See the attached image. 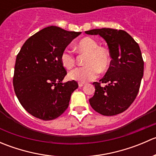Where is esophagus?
<instances>
[{
    "label": "esophagus",
    "instance_id": "1",
    "mask_svg": "<svg viewBox=\"0 0 156 156\" xmlns=\"http://www.w3.org/2000/svg\"><path fill=\"white\" fill-rule=\"evenodd\" d=\"M84 83H82V82H79V83H78V86H79L80 87H83V86H84Z\"/></svg>",
    "mask_w": 156,
    "mask_h": 156
}]
</instances>
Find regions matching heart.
<instances>
[{"mask_svg":"<svg viewBox=\"0 0 156 156\" xmlns=\"http://www.w3.org/2000/svg\"><path fill=\"white\" fill-rule=\"evenodd\" d=\"M78 53H87L84 64L86 66L77 67L69 73V78L81 82L92 81L98 76L99 72H105L111 63L109 51L90 37L81 39L75 46ZM60 62L62 66L71 69L75 64V57L71 50L66 49L60 55Z\"/></svg>","mask_w":156,"mask_h":156,"instance_id":"heart-1","label":"heart"}]
</instances>
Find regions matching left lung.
<instances>
[{
  "mask_svg": "<svg viewBox=\"0 0 156 156\" xmlns=\"http://www.w3.org/2000/svg\"><path fill=\"white\" fill-rule=\"evenodd\" d=\"M106 40L111 63L100 82H94L95 93L89 100L91 107L103 115L120 114L130 107L137 96L144 76V62L140 49L124 30L103 28L85 31ZM108 84L102 87L101 83Z\"/></svg>",
  "mask_w": 156,
  "mask_h": 156,
  "instance_id": "8db88e82",
  "label": "left lung"
}]
</instances>
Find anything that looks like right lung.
Returning <instances> with one entry per match:
<instances>
[{
    "label": "right lung",
    "instance_id": "add662e5",
    "mask_svg": "<svg viewBox=\"0 0 156 156\" xmlns=\"http://www.w3.org/2000/svg\"><path fill=\"white\" fill-rule=\"evenodd\" d=\"M80 34L49 26L31 36L17 54L14 91L31 115L53 120L68 108L71 95L78 84L74 80L62 82L67 72L61 64L60 55Z\"/></svg>",
    "mask_w": 156,
    "mask_h": 156
}]
</instances>
